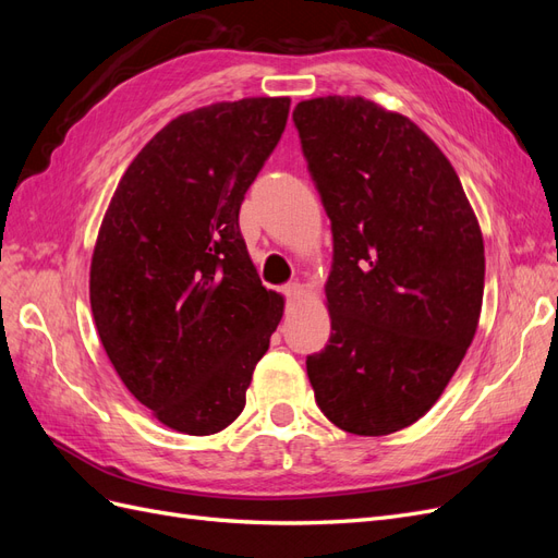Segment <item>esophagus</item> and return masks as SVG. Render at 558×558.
Masks as SVG:
<instances>
[{"mask_svg": "<svg viewBox=\"0 0 558 558\" xmlns=\"http://www.w3.org/2000/svg\"><path fill=\"white\" fill-rule=\"evenodd\" d=\"M283 293H286V298H289V302H298V300L305 298V286L298 283V281H293V283L286 286Z\"/></svg>", "mask_w": 558, "mask_h": 558, "instance_id": "obj_1", "label": "esophagus"}]
</instances>
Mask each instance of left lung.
Returning <instances> with one entry per match:
<instances>
[{
	"instance_id": "8db88e82",
	"label": "left lung",
	"mask_w": 558,
	"mask_h": 558,
	"mask_svg": "<svg viewBox=\"0 0 558 558\" xmlns=\"http://www.w3.org/2000/svg\"><path fill=\"white\" fill-rule=\"evenodd\" d=\"M332 230L330 340L307 356L337 428L388 435L442 396L475 337L484 240L459 174L408 116L365 97L293 109Z\"/></svg>"
}]
</instances>
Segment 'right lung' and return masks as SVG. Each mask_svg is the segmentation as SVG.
<instances>
[{
  "instance_id": "right-lung-1",
  "label": "right lung",
  "mask_w": 558,
  "mask_h": 558,
  "mask_svg": "<svg viewBox=\"0 0 558 558\" xmlns=\"http://www.w3.org/2000/svg\"><path fill=\"white\" fill-rule=\"evenodd\" d=\"M289 97H246L177 116L130 162L90 263L107 356L167 428L214 435L283 316L240 232V207L281 140Z\"/></svg>"
}]
</instances>
